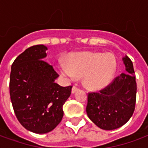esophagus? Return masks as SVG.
<instances>
[{
    "label": "esophagus",
    "instance_id": "esophagus-1",
    "mask_svg": "<svg viewBox=\"0 0 148 148\" xmlns=\"http://www.w3.org/2000/svg\"><path fill=\"white\" fill-rule=\"evenodd\" d=\"M78 91V88H77L76 87H72V90H71V92H72V94H74L75 92H77Z\"/></svg>",
    "mask_w": 148,
    "mask_h": 148
}]
</instances>
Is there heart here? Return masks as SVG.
<instances>
[{"label": "heart", "mask_w": 148, "mask_h": 148, "mask_svg": "<svg viewBox=\"0 0 148 148\" xmlns=\"http://www.w3.org/2000/svg\"><path fill=\"white\" fill-rule=\"evenodd\" d=\"M68 65L59 63L57 69L66 78H82L83 85L91 91H98L111 82L116 70V60L110 53L79 52L67 57Z\"/></svg>", "instance_id": "b5f03b06"}]
</instances>
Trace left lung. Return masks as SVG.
I'll use <instances>...</instances> for the list:
<instances>
[{
	"instance_id": "obj_1",
	"label": "left lung",
	"mask_w": 148,
	"mask_h": 148,
	"mask_svg": "<svg viewBox=\"0 0 148 148\" xmlns=\"http://www.w3.org/2000/svg\"><path fill=\"white\" fill-rule=\"evenodd\" d=\"M125 67L108 87L89 93L86 111L90 120L105 130L120 128L133 115L136 102L137 85L133 63L127 56L122 57Z\"/></svg>"
}]
</instances>
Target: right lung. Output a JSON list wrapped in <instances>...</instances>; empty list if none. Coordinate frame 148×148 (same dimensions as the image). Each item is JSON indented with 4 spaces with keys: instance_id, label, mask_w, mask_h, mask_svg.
Listing matches in <instances>:
<instances>
[{
    "instance_id": "1",
    "label": "right lung",
    "mask_w": 148,
    "mask_h": 148,
    "mask_svg": "<svg viewBox=\"0 0 148 148\" xmlns=\"http://www.w3.org/2000/svg\"><path fill=\"white\" fill-rule=\"evenodd\" d=\"M48 48L43 45L26 49L11 66L10 94L18 121L31 132L52 131L63 117V104L72 87L55 82L58 74L45 61Z\"/></svg>"
}]
</instances>
